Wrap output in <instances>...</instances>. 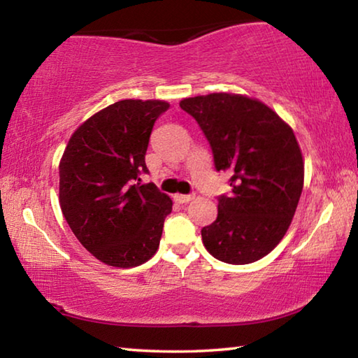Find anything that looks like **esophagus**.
Listing matches in <instances>:
<instances>
[{"mask_svg": "<svg viewBox=\"0 0 358 358\" xmlns=\"http://www.w3.org/2000/svg\"><path fill=\"white\" fill-rule=\"evenodd\" d=\"M173 199L178 203H187V202H191L192 199H194V194H175Z\"/></svg>", "mask_w": 358, "mask_h": 358, "instance_id": "obj_1", "label": "esophagus"}]
</instances>
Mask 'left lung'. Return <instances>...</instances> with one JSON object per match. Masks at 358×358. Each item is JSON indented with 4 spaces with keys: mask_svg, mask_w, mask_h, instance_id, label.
<instances>
[{
    "mask_svg": "<svg viewBox=\"0 0 358 358\" xmlns=\"http://www.w3.org/2000/svg\"><path fill=\"white\" fill-rule=\"evenodd\" d=\"M180 107L201 126L216 171L232 173V194L217 197L203 245L221 262H256L282 240L300 201L305 166L294 131L270 107L241 94L196 96Z\"/></svg>",
    "mask_w": 358,
    "mask_h": 358,
    "instance_id": "8db88e82",
    "label": "left lung"
}]
</instances>
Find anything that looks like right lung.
<instances>
[{
    "label": "right lung",
    "instance_id": "obj_1",
    "mask_svg": "<svg viewBox=\"0 0 358 358\" xmlns=\"http://www.w3.org/2000/svg\"><path fill=\"white\" fill-rule=\"evenodd\" d=\"M166 101L124 99L88 118L59 162V205L83 248L110 266L129 268L155 256L172 211L171 197L142 185L155 121Z\"/></svg>",
    "mask_w": 358,
    "mask_h": 358
}]
</instances>
